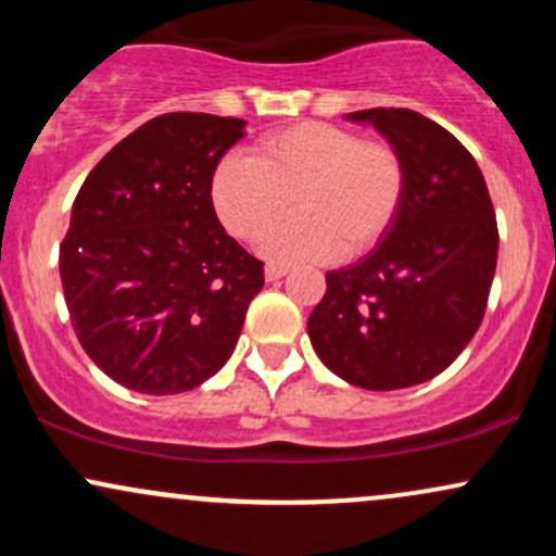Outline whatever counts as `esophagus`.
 Returning <instances> with one entry per match:
<instances>
[{
    "label": "esophagus",
    "instance_id": "esophagus-1",
    "mask_svg": "<svg viewBox=\"0 0 556 556\" xmlns=\"http://www.w3.org/2000/svg\"><path fill=\"white\" fill-rule=\"evenodd\" d=\"M287 274H290V269H287V266H266L264 277H266V282H277V279L287 277Z\"/></svg>",
    "mask_w": 556,
    "mask_h": 556
}]
</instances>
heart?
<instances>
[{
	"instance_id": "1",
	"label": "heart",
	"mask_w": 556,
	"mask_h": 556,
	"mask_svg": "<svg viewBox=\"0 0 556 556\" xmlns=\"http://www.w3.org/2000/svg\"><path fill=\"white\" fill-rule=\"evenodd\" d=\"M405 198V164L384 140L327 123L274 130L253 159L225 156L212 175V203L235 238L261 240L296 201L301 216L269 235L261 253L282 264L363 256L381 242Z\"/></svg>"
}]
</instances>
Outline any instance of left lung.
I'll return each instance as SVG.
<instances>
[{
	"mask_svg": "<svg viewBox=\"0 0 556 556\" xmlns=\"http://www.w3.org/2000/svg\"><path fill=\"white\" fill-rule=\"evenodd\" d=\"M397 149L405 198L371 253L327 274L308 318L318 358L374 392L442 374L481 327L496 271L494 206L476 159L452 132L410 110L344 114Z\"/></svg>",
	"mask_w": 556,
	"mask_h": 556,
	"instance_id": "left-lung-1",
	"label": "left lung"
}]
</instances>
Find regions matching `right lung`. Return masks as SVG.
<instances>
[{"label":"right lung","instance_id":"add662e5","mask_svg":"<svg viewBox=\"0 0 556 556\" xmlns=\"http://www.w3.org/2000/svg\"><path fill=\"white\" fill-rule=\"evenodd\" d=\"M245 119L175 112L140 125L86 177L60 248L83 350L132 392L180 394L238 344L264 264L219 225L212 175Z\"/></svg>","mask_w":556,"mask_h":556}]
</instances>
